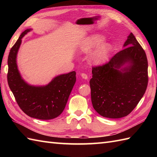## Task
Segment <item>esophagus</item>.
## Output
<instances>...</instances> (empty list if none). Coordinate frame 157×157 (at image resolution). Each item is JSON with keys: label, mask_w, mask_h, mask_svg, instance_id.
I'll use <instances>...</instances> for the list:
<instances>
[{"label": "esophagus", "mask_w": 157, "mask_h": 157, "mask_svg": "<svg viewBox=\"0 0 157 157\" xmlns=\"http://www.w3.org/2000/svg\"><path fill=\"white\" fill-rule=\"evenodd\" d=\"M81 77L84 79H88V77L87 74H86V73H81Z\"/></svg>", "instance_id": "esophagus-1"}]
</instances>
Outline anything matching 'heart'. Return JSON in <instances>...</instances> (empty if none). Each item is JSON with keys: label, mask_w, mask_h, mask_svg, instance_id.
<instances>
[{"label": "heart", "mask_w": 157, "mask_h": 157, "mask_svg": "<svg viewBox=\"0 0 157 157\" xmlns=\"http://www.w3.org/2000/svg\"><path fill=\"white\" fill-rule=\"evenodd\" d=\"M104 41L105 38L101 35L96 34L91 36L82 42L80 49L85 53L90 52L94 48L102 44ZM111 52V46L107 43L103 44L92 52L90 56V61L94 65H101L107 61Z\"/></svg>", "instance_id": "b5f03b06"}]
</instances>
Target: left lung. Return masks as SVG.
I'll use <instances>...</instances> for the list:
<instances>
[{
  "instance_id": "1",
  "label": "left lung",
  "mask_w": 157,
  "mask_h": 157,
  "mask_svg": "<svg viewBox=\"0 0 157 157\" xmlns=\"http://www.w3.org/2000/svg\"><path fill=\"white\" fill-rule=\"evenodd\" d=\"M123 48L105 65L92 67L90 80L92 106L104 117L128 115L147 88V57L132 33Z\"/></svg>"
}]
</instances>
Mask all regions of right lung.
<instances>
[{"instance_id": "obj_1", "label": "right lung", "mask_w": 157, "mask_h": 157, "mask_svg": "<svg viewBox=\"0 0 157 157\" xmlns=\"http://www.w3.org/2000/svg\"><path fill=\"white\" fill-rule=\"evenodd\" d=\"M32 29L21 33L10 51L8 57L7 81L17 102L26 115L42 120L57 117L64 110L76 81V73L71 71L55 77L46 86H36L24 81L17 65V55L21 39Z\"/></svg>"}]
</instances>
